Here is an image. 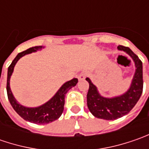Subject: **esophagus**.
Masks as SVG:
<instances>
[{
  "label": "esophagus",
  "instance_id": "esophagus-1",
  "mask_svg": "<svg viewBox=\"0 0 149 149\" xmlns=\"http://www.w3.org/2000/svg\"><path fill=\"white\" fill-rule=\"evenodd\" d=\"M86 77V73L85 72H83V73H81V74H79V75H78V79L79 80V81H81V80H84V79Z\"/></svg>",
  "mask_w": 149,
  "mask_h": 149
}]
</instances>
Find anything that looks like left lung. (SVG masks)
I'll use <instances>...</instances> for the list:
<instances>
[{"mask_svg":"<svg viewBox=\"0 0 149 149\" xmlns=\"http://www.w3.org/2000/svg\"><path fill=\"white\" fill-rule=\"evenodd\" d=\"M118 49L129 54L135 65L134 74L126 92L113 97H104L100 95L99 89L92 83L91 79L86 78V80L89 84L87 94V105L89 110L95 117L105 120H114L129 113L139 101L143 92L142 61L129 47L118 45Z\"/></svg>","mask_w":149,"mask_h":149,"instance_id":"1","label":"left lung"}]
</instances>
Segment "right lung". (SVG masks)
Here are the masks:
<instances>
[{"mask_svg":"<svg viewBox=\"0 0 149 149\" xmlns=\"http://www.w3.org/2000/svg\"><path fill=\"white\" fill-rule=\"evenodd\" d=\"M44 48L45 46H35L19 53L16 55L14 60L11 62L10 65L9 66L8 71H7L6 91H7L9 101L12 108L22 118H24L26 121L36 124H46L58 119L64 111L65 95L70 89L74 87L78 83V79L76 78H74L71 80H69L64 83L51 99H49L43 104L37 107H26L22 105L16 100L10 86V80L14 71L15 65H16L18 60L24 55L31 54L33 52H37Z\"/></svg>","mask_w":149,"mask_h":149,"instance_id":"right-lung-1","label":"right lung"}]
</instances>
